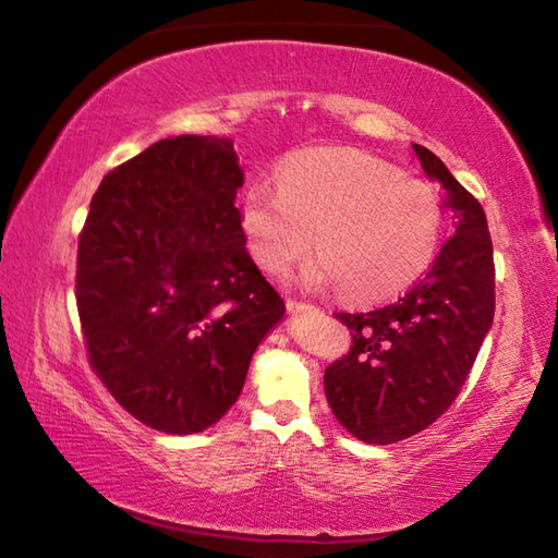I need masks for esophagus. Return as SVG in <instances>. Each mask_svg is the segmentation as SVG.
<instances>
[{
  "label": "esophagus",
  "mask_w": 558,
  "mask_h": 558,
  "mask_svg": "<svg viewBox=\"0 0 558 558\" xmlns=\"http://www.w3.org/2000/svg\"><path fill=\"white\" fill-rule=\"evenodd\" d=\"M288 310L292 315H313L319 313V307L307 305V302H298V300H288Z\"/></svg>",
  "instance_id": "esophagus-1"
}]
</instances>
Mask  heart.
Instances as JSON below:
<instances>
[{"mask_svg":"<svg viewBox=\"0 0 558 558\" xmlns=\"http://www.w3.org/2000/svg\"><path fill=\"white\" fill-rule=\"evenodd\" d=\"M241 221L268 272H286L317 240L307 286L339 282L347 298L362 302L409 290L436 258L442 229L426 182L356 149L288 157L280 182L258 179L245 189Z\"/></svg>","mask_w":558,"mask_h":558,"instance_id":"obj_1","label":"heart"}]
</instances>
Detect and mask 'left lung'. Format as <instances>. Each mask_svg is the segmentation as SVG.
Segmentation results:
<instances>
[{
    "label": "left lung",
    "instance_id": "left-lung-1",
    "mask_svg": "<svg viewBox=\"0 0 558 558\" xmlns=\"http://www.w3.org/2000/svg\"><path fill=\"white\" fill-rule=\"evenodd\" d=\"M456 233L426 278L391 305L339 313L352 349L325 372L335 418L374 446L411 438L448 411L475 364L495 317L493 239L480 202L423 145H413Z\"/></svg>",
    "mask_w": 558,
    "mask_h": 558
}]
</instances>
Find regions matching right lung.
I'll use <instances>...</instances> for the list:
<instances>
[{"mask_svg":"<svg viewBox=\"0 0 558 558\" xmlns=\"http://www.w3.org/2000/svg\"><path fill=\"white\" fill-rule=\"evenodd\" d=\"M231 137L179 135L102 179L75 302L96 374L145 426L189 436L229 413L286 315L245 251Z\"/></svg>","mask_w":558,"mask_h":558,"instance_id":"obj_1","label":"right lung"}]
</instances>
